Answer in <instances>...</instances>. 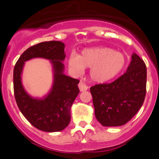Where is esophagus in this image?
<instances>
[{"label":"esophagus","mask_w":159,"mask_h":159,"mask_svg":"<svg viewBox=\"0 0 159 159\" xmlns=\"http://www.w3.org/2000/svg\"><path fill=\"white\" fill-rule=\"evenodd\" d=\"M78 87H79V89L81 91H84L89 89V87L84 82H82V81H80V83L78 84Z\"/></svg>","instance_id":"obj_1"}]
</instances>
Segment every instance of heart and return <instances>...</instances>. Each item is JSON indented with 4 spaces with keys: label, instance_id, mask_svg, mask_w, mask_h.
<instances>
[{
    "label": "heart",
    "instance_id": "1",
    "mask_svg": "<svg viewBox=\"0 0 159 159\" xmlns=\"http://www.w3.org/2000/svg\"><path fill=\"white\" fill-rule=\"evenodd\" d=\"M122 53L109 48H93L81 51L79 55L70 54L68 65L70 71L80 74L84 68H90V76L94 81L104 83L118 76L126 65Z\"/></svg>",
    "mask_w": 159,
    "mask_h": 159
}]
</instances>
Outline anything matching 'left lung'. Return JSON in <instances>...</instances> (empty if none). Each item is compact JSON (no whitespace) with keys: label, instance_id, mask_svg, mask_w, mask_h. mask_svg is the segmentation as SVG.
<instances>
[{"label":"left lung","instance_id":"8db88e82","mask_svg":"<svg viewBox=\"0 0 159 159\" xmlns=\"http://www.w3.org/2000/svg\"><path fill=\"white\" fill-rule=\"evenodd\" d=\"M146 81V65L133 53L124 75L109 84H95L90 89L98 121L106 127L121 126L129 121L143 105Z\"/></svg>","mask_w":159,"mask_h":159}]
</instances>
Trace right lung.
<instances>
[{
	"label": "right lung",
	"mask_w": 159,
	"mask_h": 159,
	"mask_svg": "<svg viewBox=\"0 0 159 159\" xmlns=\"http://www.w3.org/2000/svg\"><path fill=\"white\" fill-rule=\"evenodd\" d=\"M65 44L51 41L39 43L20 55L14 68V92L22 115L36 129L47 132L60 131L69 125L70 107L79 93V80L64 75ZM35 57L48 59L53 65L54 82L44 99H34L23 89L21 74L24 62Z\"/></svg>",
	"instance_id": "1"
}]
</instances>
